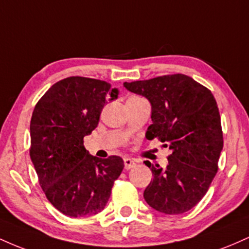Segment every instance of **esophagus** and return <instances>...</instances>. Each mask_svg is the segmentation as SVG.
I'll list each match as a JSON object with an SVG mask.
<instances>
[{
  "instance_id": "obj_1",
  "label": "esophagus",
  "mask_w": 249,
  "mask_h": 249,
  "mask_svg": "<svg viewBox=\"0 0 249 249\" xmlns=\"http://www.w3.org/2000/svg\"><path fill=\"white\" fill-rule=\"evenodd\" d=\"M124 166H125V170H130V168H132V167L136 166V162H134L133 159L125 158L124 159Z\"/></svg>"
}]
</instances>
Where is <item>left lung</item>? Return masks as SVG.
I'll return each instance as SVG.
<instances>
[{"mask_svg":"<svg viewBox=\"0 0 249 249\" xmlns=\"http://www.w3.org/2000/svg\"><path fill=\"white\" fill-rule=\"evenodd\" d=\"M124 87L152 105L153 123L146 138H157L172 150L164 170L145 161L153 174L145 200L158 212H187L204 198L218 172L224 138L215 98L206 87L182 73L124 83Z\"/></svg>","mask_w":249,"mask_h":249,"instance_id":"left-lung-1","label":"left lung"}]
</instances>
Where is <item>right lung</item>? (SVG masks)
<instances>
[{
	"instance_id": "1",
	"label": "right lung",
	"mask_w": 249,
	"mask_h": 249,
	"mask_svg": "<svg viewBox=\"0 0 249 249\" xmlns=\"http://www.w3.org/2000/svg\"><path fill=\"white\" fill-rule=\"evenodd\" d=\"M117 96L110 83L72 76L55 83L35 105L30 158L47 199L65 215L78 218L104 210L124 168L121 157L97 158L83 144L98 125L107 99Z\"/></svg>"
}]
</instances>
